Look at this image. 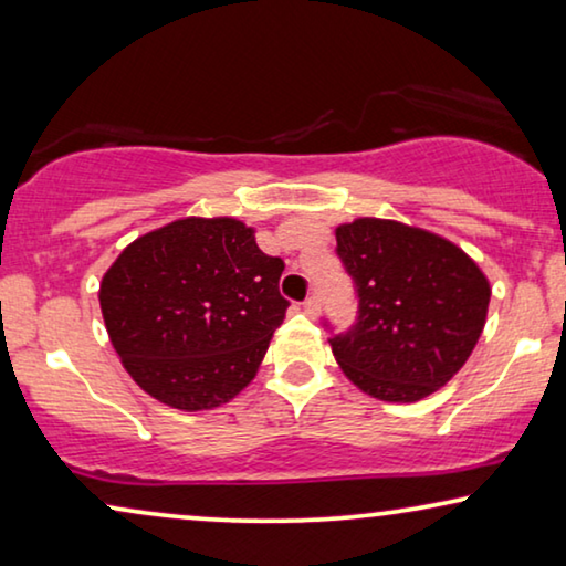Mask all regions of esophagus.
I'll return each instance as SVG.
<instances>
[{"mask_svg": "<svg viewBox=\"0 0 566 566\" xmlns=\"http://www.w3.org/2000/svg\"><path fill=\"white\" fill-rule=\"evenodd\" d=\"M304 312L308 316H316V312H319V296H316V293L304 301Z\"/></svg>", "mask_w": 566, "mask_h": 566, "instance_id": "obj_1", "label": "esophagus"}]
</instances>
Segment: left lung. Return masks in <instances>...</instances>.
I'll return each instance as SVG.
<instances>
[{"label":"left lung","mask_w":566,"mask_h":566,"mask_svg":"<svg viewBox=\"0 0 566 566\" xmlns=\"http://www.w3.org/2000/svg\"><path fill=\"white\" fill-rule=\"evenodd\" d=\"M335 252L358 298L347 332L324 319L345 376L384 401H417L451 381L490 306L476 262L443 237L384 219L337 227Z\"/></svg>","instance_id":"1"}]
</instances>
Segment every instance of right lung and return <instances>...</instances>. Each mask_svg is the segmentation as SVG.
I'll use <instances>...</instances> for the list:
<instances>
[{
	"instance_id": "1",
	"label": "right lung",
	"mask_w": 566,
	"mask_h": 566,
	"mask_svg": "<svg viewBox=\"0 0 566 566\" xmlns=\"http://www.w3.org/2000/svg\"><path fill=\"white\" fill-rule=\"evenodd\" d=\"M285 262L237 219H182L138 237L99 285L115 353L169 407L213 409L258 374L291 304Z\"/></svg>"
}]
</instances>
